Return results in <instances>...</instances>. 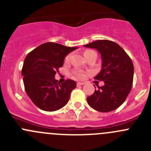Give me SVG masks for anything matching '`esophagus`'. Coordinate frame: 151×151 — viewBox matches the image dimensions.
<instances>
[{
	"label": "esophagus",
	"instance_id": "34e87169",
	"mask_svg": "<svg viewBox=\"0 0 151 151\" xmlns=\"http://www.w3.org/2000/svg\"><path fill=\"white\" fill-rule=\"evenodd\" d=\"M85 84V83H83V82H78V83H77V86H80V85H83Z\"/></svg>",
	"mask_w": 151,
	"mask_h": 151
}]
</instances>
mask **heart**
Returning <instances> with one entry per match:
<instances>
[{"label": "heart", "mask_w": 151, "mask_h": 151, "mask_svg": "<svg viewBox=\"0 0 151 151\" xmlns=\"http://www.w3.org/2000/svg\"><path fill=\"white\" fill-rule=\"evenodd\" d=\"M92 52H95L93 51V50H85V51L84 52V55L86 56V55H88V54H90V53H92ZM71 53H69V54L67 55L66 56V58H65V60H64L65 63H69L70 60H71ZM72 74L74 77H76V78L80 79V80H83V79H85V77H87V74H88V73L85 72V71H81V70L76 69V70H74V71H73Z\"/></svg>", "instance_id": "b5f03b06"}]
</instances>
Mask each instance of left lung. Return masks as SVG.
Returning a JSON list of instances; mask_svg holds the SVG:
<instances>
[{"label":"left lung","instance_id":"obj_1","mask_svg":"<svg viewBox=\"0 0 151 151\" xmlns=\"http://www.w3.org/2000/svg\"><path fill=\"white\" fill-rule=\"evenodd\" d=\"M85 47L98 50L102 58V68L94 79L104 81L87 101L95 110L108 112L119 107L130 93L134 77L132 59L120 45L109 40H97Z\"/></svg>","mask_w":151,"mask_h":151}]
</instances>
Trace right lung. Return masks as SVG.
<instances>
[{"label": "right lung", "instance_id": "right-lung-1", "mask_svg": "<svg viewBox=\"0 0 151 151\" xmlns=\"http://www.w3.org/2000/svg\"><path fill=\"white\" fill-rule=\"evenodd\" d=\"M77 47L47 42L29 52L22 69L25 92L33 104L48 112L58 110L68 103L77 85L74 80L58 83L55 74L63 66L65 57Z\"/></svg>", "mask_w": 151, "mask_h": 151}]
</instances>
